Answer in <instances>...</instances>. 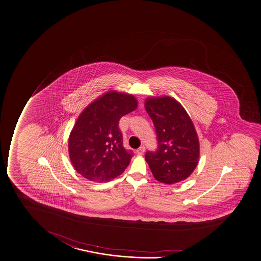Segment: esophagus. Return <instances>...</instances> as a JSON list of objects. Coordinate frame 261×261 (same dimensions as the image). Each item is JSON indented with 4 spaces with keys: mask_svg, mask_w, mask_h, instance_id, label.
I'll return each mask as SVG.
<instances>
[{
    "mask_svg": "<svg viewBox=\"0 0 261 261\" xmlns=\"http://www.w3.org/2000/svg\"><path fill=\"white\" fill-rule=\"evenodd\" d=\"M136 152H137L138 155H142L144 152H145V147H139V148L137 149V151H136Z\"/></svg>",
    "mask_w": 261,
    "mask_h": 261,
    "instance_id": "obj_1",
    "label": "esophagus"
}]
</instances>
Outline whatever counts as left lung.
Segmentation results:
<instances>
[{
  "label": "left lung",
  "mask_w": 261,
  "mask_h": 261,
  "mask_svg": "<svg viewBox=\"0 0 261 261\" xmlns=\"http://www.w3.org/2000/svg\"><path fill=\"white\" fill-rule=\"evenodd\" d=\"M145 109L155 127L158 149L145 159L158 181L172 185L188 179L196 168L199 142L193 121L170 96L148 97Z\"/></svg>",
  "instance_id": "left-lung-1"
}]
</instances>
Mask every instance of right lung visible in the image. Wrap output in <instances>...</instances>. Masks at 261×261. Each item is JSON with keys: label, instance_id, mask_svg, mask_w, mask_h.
Instances as JSON below:
<instances>
[{"label": "right lung", "instance_id": "1", "mask_svg": "<svg viewBox=\"0 0 261 261\" xmlns=\"http://www.w3.org/2000/svg\"><path fill=\"white\" fill-rule=\"evenodd\" d=\"M137 106L133 94L110 90L84 109L68 138L69 158L77 173L95 182L123 173L133 154L122 145L119 120Z\"/></svg>", "mask_w": 261, "mask_h": 261}]
</instances>
